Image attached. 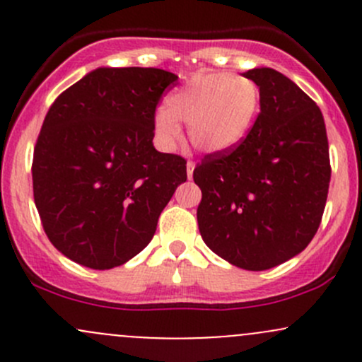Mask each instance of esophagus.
I'll list each match as a JSON object with an SVG mask.
<instances>
[{"instance_id":"obj_1","label":"esophagus","mask_w":362,"mask_h":362,"mask_svg":"<svg viewBox=\"0 0 362 362\" xmlns=\"http://www.w3.org/2000/svg\"><path fill=\"white\" fill-rule=\"evenodd\" d=\"M192 171H194V160H187V177L192 178Z\"/></svg>"}]
</instances>
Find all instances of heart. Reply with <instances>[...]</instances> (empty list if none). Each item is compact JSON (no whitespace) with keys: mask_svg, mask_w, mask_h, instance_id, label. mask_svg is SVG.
I'll list each match as a JSON object with an SVG mask.
<instances>
[{"mask_svg":"<svg viewBox=\"0 0 362 362\" xmlns=\"http://www.w3.org/2000/svg\"><path fill=\"white\" fill-rule=\"evenodd\" d=\"M262 105L255 80L229 71H202L170 94L166 110L154 117L156 138L164 148L180 141V124H187L191 144L204 154H222L238 147L257 120Z\"/></svg>","mask_w":362,"mask_h":362,"instance_id":"heart-1","label":"heart"}]
</instances>
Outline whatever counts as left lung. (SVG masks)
Segmentation results:
<instances>
[{
  "mask_svg": "<svg viewBox=\"0 0 362 362\" xmlns=\"http://www.w3.org/2000/svg\"><path fill=\"white\" fill-rule=\"evenodd\" d=\"M243 76L261 87L257 120L238 147L204 156L192 178L202 189L203 242L231 264L262 272L315 236L329 191V144L322 112L293 80L272 68Z\"/></svg>",
  "mask_w": 362,
  "mask_h": 362,
  "instance_id": "left-lung-1",
  "label": "left lung"
}]
</instances>
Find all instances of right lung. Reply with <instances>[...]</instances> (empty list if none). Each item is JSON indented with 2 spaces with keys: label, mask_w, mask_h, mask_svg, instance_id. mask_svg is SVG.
Returning a JSON list of instances; mask_svg holds the SVG:
<instances>
[{
  "label": "right lung",
  "mask_w": 362,
  "mask_h": 362,
  "mask_svg": "<svg viewBox=\"0 0 362 362\" xmlns=\"http://www.w3.org/2000/svg\"><path fill=\"white\" fill-rule=\"evenodd\" d=\"M178 76L158 68H98L50 105L33 154V196L61 254L93 269L148 245L187 160L154 148V117Z\"/></svg>",
  "instance_id": "obj_1"
}]
</instances>
